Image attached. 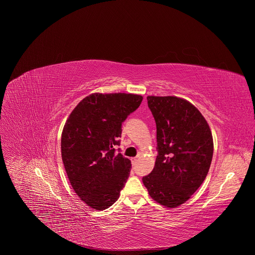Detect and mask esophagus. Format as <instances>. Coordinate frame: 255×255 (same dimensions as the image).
<instances>
[{"mask_svg":"<svg viewBox=\"0 0 255 255\" xmlns=\"http://www.w3.org/2000/svg\"><path fill=\"white\" fill-rule=\"evenodd\" d=\"M137 157H133V158H131V162H132V165H136V163H137Z\"/></svg>","mask_w":255,"mask_h":255,"instance_id":"1","label":"esophagus"}]
</instances>
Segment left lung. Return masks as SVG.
I'll use <instances>...</instances> for the list:
<instances>
[{"mask_svg": "<svg viewBox=\"0 0 255 255\" xmlns=\"http://www.w3.org/2000/svg\"><path fill=\"white\" fill-rule=\"evenodd\" d=\"M156 124L157 156L142 177L150 197L168 208L187 202L205 180L213 157L210 127L198 109L176 97H147Z\"/></svg>", "mask_w": 255, "mask_h": 255, "instance_id": "left-lung-1", "label": "left lung"}]
</instances>
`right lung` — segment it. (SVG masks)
Here are the masks:
<instances>
[{
  "instance_id": "1",
  "label": "right lung",
  "mask_w": 255,
  "mask_h": 255,
  "mask_svg": "<svg viewBox=\"0 0 255 255\" xmlns=\"http://www.w3.org/2000/svg\"><path fill=\"white\" fill-rule=\"evenodd\" d=\"M142 99L133 94H92L64 125L61 157L67 177L80 199L95 210L112 206L129 177L131 161L115 147L120 145L122 123Z\"/></svg>"
}]
</instances>
